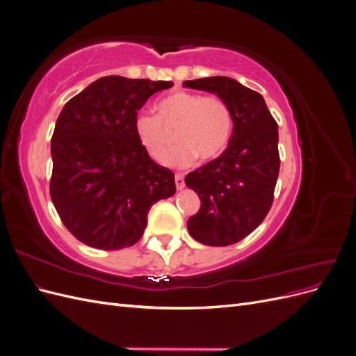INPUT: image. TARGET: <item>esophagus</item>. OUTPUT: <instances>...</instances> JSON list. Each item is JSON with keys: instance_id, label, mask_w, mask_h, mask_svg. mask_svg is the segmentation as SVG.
I'll use <instances>...</instances> for the list:
<instances>
[{"instance_id": "1", "label": "esophagus", "mask_w": 356, "mask_h": 356, "mask_svg": "<svg viewBox=\"0 0 356 356\" xmlns=\"http://www.w3.org/2000/svg\"><path fill=\"white\" fill-rule=\"evenodd\" d=\"M175 186H177V188H178V190H181V188H184V187H186L184 175H182V174H177V175H175Z\"/></svg>"}]
</instances>
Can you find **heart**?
Listing matches in <instances>:
<instances>
[{
  "mask_svg": "<svg viewBox=\"0 0 356 356\" xmlns=\"http://www.w3.org/2000/svg\"><path fill=\"white\" fill-rule=\"evenodd\" d=\"M134 129L139 144L157 161L163 160L170 143L168 132L177 130L179 145L165 154V163L186 168L196 157L211 161L224 153L233 131V114L220 96L175 92L156 105V117L138 115Z\"/></svg>",
  "mask_w": 356,
  "mask_h": 356,
  "instance_id": "heart-1",
  "label": "heart"
}]
</instances>
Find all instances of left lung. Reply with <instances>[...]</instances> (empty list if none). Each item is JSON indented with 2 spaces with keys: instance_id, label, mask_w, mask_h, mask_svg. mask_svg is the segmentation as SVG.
Instances as JSON below:
<instances>
[{
  "instance_id": "left-lung-1",
  "label": "left lung",
  "mask_w": 356,
  "mask_h": 356,
  "mask_svg": "<svg viewBox=\"0 0 356 356\" xmlns=\"http://www.w3.org/2000/svg\"><path fill=\"white\" fill-rule=\"evenodd\" d=\"M184 88L215 93L229 104L233 134L224 153L190 172L186 184L200 197L187 227L209 246L238 243L263 222L279 175L277 123L263 96L230 77L184 81Z\"/></svg>"
}]
</instances>
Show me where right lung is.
Returning <instances> with one entry per match:
<instances>
[{"mask_svg":"<svg viewBox=\"0 0 356 356\" xmlns=\"http://www.w3.org/2000/svg\"><path fill=\"white\" fill-rule=\"evenodd\" d=\"M172 86L108 75L62 108L51 136L50 197L80 242L104 251L132 246L149 208L175 195V175L148 156L134 129L149 96Z\"/></svg>","mask_w":356,"mask_h":356,"instance_id":"right-lung-1","label":"right lung"}]
</instances>
